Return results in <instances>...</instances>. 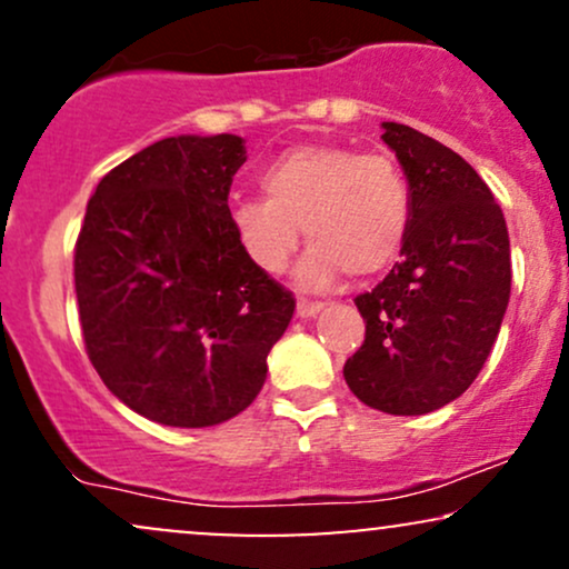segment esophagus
<instances>
[{"instance_id": "obj_1", "label": "esophagus", "mask_w": 569, "mask_h": 569, "mask_svg": "<svg viewBox=\"0 0 569 569\" xmlns=\"http://www.w3.org/2000/svg\"><path fill=\"white\" fill-rule=\"evenodd\" d=\"M323 310V302H307V299H297V316L312 318Z\"/></svg>"}]
</instances>
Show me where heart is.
<instances>
[{"mask_svg":"<svg viewBox=\"0 0 569 569\" xmlns=\"http://www.w3.org/2000/svg\"><path fill=\"white\" fill-rule=\"evenodd\" d=\"M264 194L232 202V227L267 276H280L302 227L310 248L297 264L302 289H329L345 272L371 278L401 257L411 224V189L393 158L342 143H299L262 171Z\"/></svg>","mask_w":569,"mask_h":569,"instance_id":"b5f03b06","label":"heart"}]
</instances>
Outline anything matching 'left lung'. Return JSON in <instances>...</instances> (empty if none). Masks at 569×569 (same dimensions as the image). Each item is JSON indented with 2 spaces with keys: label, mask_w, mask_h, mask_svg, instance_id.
I'll use <instances>...</instances> for the list:
<instances>
[{
  "label": "left lung",
  "mask_w": 569,
  "mask_h": 569,
  "mask_svg": "<svg viewBox=\"0 0 569 569\" xmlns=\"http://www.w3.org/2000/svg\"><path fill=\"white\" fill-rule=\"evenodd\" d=\"M411 189L401 262L356 297L367 339L345 382L371 409L428 415L471 388L511 297V240L481 176L420 130L382 122Z\"/></svg>",
  "instance_id": "obj_1"
}]
</instances>
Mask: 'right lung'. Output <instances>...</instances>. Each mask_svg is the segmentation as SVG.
Listing matches in <instances>:
<instances>
[{"label": "right lung", "instance_id": "right-lung-1", "mask_svg": "<svg viewBox=\"0 0 569 569\" xmlns=\"http://www.w3.org/2000/svg\"><path fill=\"white\" fill-rule=\"evenodd\" d=\"M240 136H171L98 181L74 248L84 348L147 420L211 428L251 407L293 297L246 257L230 219Z\"/></svg>", "mask_w": 569, "mask_h": 569}]
</instances>
